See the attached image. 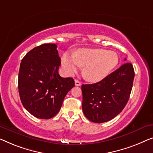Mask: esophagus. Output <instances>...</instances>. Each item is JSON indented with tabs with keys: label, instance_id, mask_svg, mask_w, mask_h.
I'll return each instance as SVG.
<instances>
[{
	"label": "esophagus",
	"instance_id": "1",
	"mask_svg": "<svg viewBox=\"0 0 153 153\" xmlns=\"http://www.w3.org/2000/svg\"><path fill=\"white\" fill-rule=\"evenodd\" d=\"M81 85H82L81 82L77 80V79H76V80H75V85H76V86H81Z\"/></svg>",
	"mask_w": 153,
	"mask_h": 153
}]
</instances>
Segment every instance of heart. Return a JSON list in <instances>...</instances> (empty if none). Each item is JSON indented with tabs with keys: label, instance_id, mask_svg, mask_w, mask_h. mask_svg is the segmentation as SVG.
I'll return each mask as SVG.
<instances>
[{
	"label": "heart",
	"instance_id": "obj_1",
	"mask_svg": "<svg viewBox=\"0 0 153 153\" xmlns=\"http://www.w3.org/2000/svg\"><path fill=\"white\" fill-rule=\"evenodd\" d=\"M119 59L114 51L102 48H82L76 55L65 53L62 63L66 74L74 75L84 66L83 76L87 80L98 82L104 79L117 66Z\"/></svg>",
	"mask_w": 153,
	"mask_h": 153
}]
</instances>
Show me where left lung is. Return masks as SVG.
Instances as JSON below:
<instances>
[{
  "label": "left lung",
  "instance_id": "obj_1",
  "mask_svg": "<svg viewBox=\"0 0 153 153\" xmlns=\"http://www.w3.org/2000/svg\"><path fill=\"white\" fill-rule=\"evenodd\" d=\"M134 77L132 64L127 62L98 82L82 85V110L87 119L101 123L117 117L129 100Z\"/></svg>",
  "mask_w": 153,
  "mask_h": 153
}]
</instances>
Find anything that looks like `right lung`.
I'll return each mask as SVG.
<instances>
[{
    "label": "right lung",
    "instance_id": "1",
    "mask_svg": "<svg viewBox=\"0 0 153 153\" xmlns=\"http://www.w3.org/2000/svg\"><path fill=\"white\" fill-rule=\"evenodd\" d=\"M57 45L44 44L29 51L21 60L18 87L21 101L34 117L49 119L60 110L64 99L75 86L72 77H62Z\"/></svg>",
    "mask_w": 153,
    "mask_h": 153
}]
</instances>
